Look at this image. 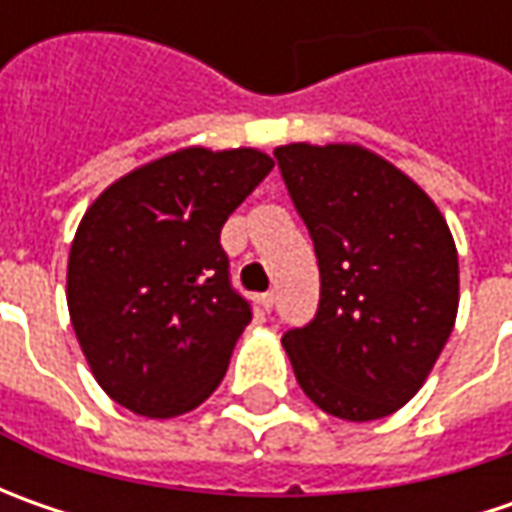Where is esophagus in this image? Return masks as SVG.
Returning <instances> with one entry per match:
<instances>
[{
  "label": "esophagus",
  "instance_id": "obj_1",
  "mask_svg": "<svg viewBox=\"0 0 512 512\" xmlns=\"http://www.w3.org/2000/svg\"><path fill=\"white\" fill-rule=\"evenodd\" d=\"M256 302H259V307H262V310H270V307H273V293H262Z\"/></svg>",
  "mask_w": 512,
  "mask_h": 512
}]
</instances>
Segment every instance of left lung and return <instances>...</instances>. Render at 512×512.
<instances>
[{
  "label": "left lung",
  "mask_w": 512,
  "mask_h": 512,
  "mask_svg": "<svg viewBox=\"0 0 512 512\" xmlns=\"http://www.w3.org/2000/svg\"><path fill=\"white\" fill-rule=\"evenodd\" d=\"M316 245V319L287 330L296 382L325 413L373 422L427 382L459 313V253L439 205L353 142L273 150Z\"/></svg>",
  "instance_id": "left-lung-1"
}]
</instances>
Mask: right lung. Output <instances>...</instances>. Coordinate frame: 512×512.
Returning a JSON list of instances; mask_svg holds the SVG:
<instances>
[{
    "instance_id": "right-lung-1",
    "label": "right lung",
    "mask_w": 512,
    "mask_h": 512,
    "mask_svg": "<svg viewBox=\"0 0 512 512\" xmlns=\"http://www.w3.org/2000/svg\"><path fill=\"white\" fill-rule=\"evenodd\" d=\"M273 168L259 148L170 150L108 185L68 253V313L93 379L145 419L190 413L225 379L250 307L219 233Z\"/></svg>"
}]
</instances>
